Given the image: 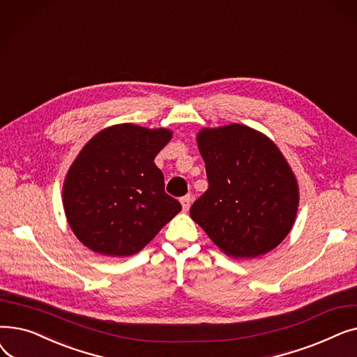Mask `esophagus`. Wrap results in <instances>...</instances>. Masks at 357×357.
<instances>
[{
    "label": "esophagus",
    "instance_id": "obj_1",
    "mask_svg": "<svg viewBox=\"0 0 357 357\" xmlns=\"http://www.w3.org/2000/svg\"><path fill=\"white\" fill-rule=\"evenodd\" d=\"M191 201H192V197H191L190 194L181 198V204H182V208H183V211H188V210H190V207H191Z\"/></svg>",
    "mask_w": 357,
    "mask_h": 357
}]
</instances>
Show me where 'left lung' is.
<instances>
[{"label": "left lung", "mask_w": 357, "mask_h": 357, "mask_svg": "<svg viewBox=\"0 0 357 357\" xmlns=\"http://www.w3.org/2000/svg\"><path fill=\"white\" fill-rule=\"evenodd\" d=\"M197 140L208 190L192 204V220L229 256L249 259L275 249L288 236L299 201L279 149L241 124L204 128Z\"/></svg>", "instance_id": "left-lung-1"}]
</instances>
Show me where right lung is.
<instances>
[{
	"instance_id": "right-lung-1",
	"label": "right lung",
	"mask_w": 357,
	"mask_h": 357,
	"mask_svg": "<svg viewBox=\"0 0 357 357\" xmlns=\"http://www.w3.org/2000/svg\"><path fill=\"white\" fill-rule=\"evenodd\" d=\"M172 133L135 124L93 136L72 163L63 183L69 226L92 252L131 256L142 250L181 210L165 192L155 158Z\"/></svg>"
}]
</instances>
